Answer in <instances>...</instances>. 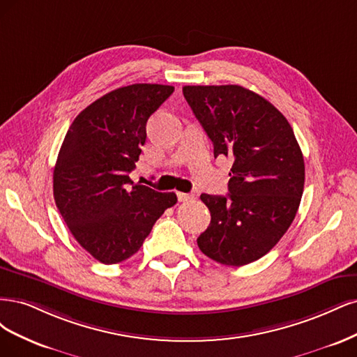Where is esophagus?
Returning a JSON list of instances; mask_svg holds the SVG:
<instances>
[{
  "label": "esophagus",
  "instance_id": "1",
  "mask_svg": "<svg viewBox=\"0 0 357 357\" xmlns=\"http://www.w3.org/2000/svg\"><path fill=\"white\" fill-rule=\"evenodd\" d=\"M176 195H178V200L179 202H188V200H191L194 197L192 194H188V192H176Z\"/></svg>",
  "mask_w": 357,
  "mask_h": 357
}]
</instances>
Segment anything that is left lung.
Segmentation results:
<instances>
[{
  "label": "left lung",
  "mask_w": 357,
  "mask_h": 357,
  "mask_svg": "<svg viewBox=\"0 0 357 357\" xmlns=\"http://www.w3.org/2000/svg\"><path fill=\"white\" fill-rule=\"evenodd\" d=\"M213 144L231 157L228 194H202L211 224L197 238L206 257L240 267L264 257L291 227L304 190V157L291 124L255 91L236 84L182 89Z\"/></svg>",
  "instance_id": "1"
}]
</instances>
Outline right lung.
I'll return each mask as SVG.
<instances>
[{
  "label": "right lung",
  "mask_w": 357,
  "mask_h": 357,
  "mask_svg": "<svg viewBox=\"0 0 357 357\" xmlns=\"http://www.w3.org/2000/svg\"><path fill=\"white\" fill-rule=\"evenodd\" d=\"M163 84H132L103 95L75 117L53 172L57 209L79 246L102 264L141 249L153 225L176 204L129 178L146 139V121L174 93Z\"/></svg>",
  "instance_id": "right-lung-1"
}]
</instances>
